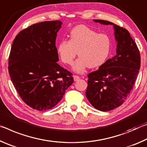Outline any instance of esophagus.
Masks as SVG:
<instances>
[{
    "label": "esophagus",
    "mask_w": 147,
    "mask_h": 147,
    "mask_svg": "<svg viewBox=\"0 0 147 147\" xmlns=\"http://www.w3.org/2000/svg\"><path fill=\"white\" fill-rule=\"evenodd\" d=\"M79 79H80V77H79V76H76V75L74 76V81H78Z\"/></svg>",
    "instance_id": "1"
}]
</instances>
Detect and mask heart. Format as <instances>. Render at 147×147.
Masks as SVG:
<instances>
[{"label":"heart","instance_id":"obj_1","mask_svg":"<svg viewBox=\"0 0 147 147\" xmlns=\"http://www.w3.org/2000/svg\"><path fill=\"white\" fill-rule=\"evenodd\" d=\"M111 49V40L107 34H98L88 26L80 25L69 32V40L59 42L57 52L63 63L71 65L78 55L74 66L78 73H83L88 67H99L107 61Z\"/></svg>","mask_w":147,"mask_h":147}]
</instances>
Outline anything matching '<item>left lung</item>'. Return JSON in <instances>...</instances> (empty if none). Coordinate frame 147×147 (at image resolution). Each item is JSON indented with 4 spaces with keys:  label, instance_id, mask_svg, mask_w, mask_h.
Listing matches in <instances>:
<instances>
[{
    "label": "left lung",
    "instance_id": "left-lung-1",
    "mask_svg": "<svg viewBox=\"0 0 147 147\" xmlns=\"http://www.w3.org/2000/svg\"><path fill=\"white\" fill-rule=\"evenodd\" d=\"M94 21L113 25L117 41V55L88 74L85 93L94 107L108 111L121 105L130 93L140 69L141 56L136 43L126 28L110 21Z\"/></svg>",
    "mask_w": 147,
    "mask_h": 147
}]
</instances>
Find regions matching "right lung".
Listing matches in <instances>:
<instances>
[{
    "label": "right lung",
    "mask_w": 147,
    "mask_h": 147,
    "mask_svg": "<svg viewBox=\"0 0 147 147\" xmlns=\"http://www.w3.org/2000/svg\"><path fill=\"white\" fill-rule=\"evenodd\" d=\"M60 21H44L20 31L8 59L11 81L26 105L38 111L55 107L74 82L72 74L57 63L55 46Z\"/></svg>",
    "instance_id": "add662e5"
}]
</instances>
